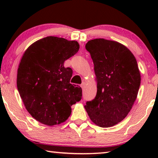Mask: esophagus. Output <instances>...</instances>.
Listing matches in <instances>:
<instances>
[{
    "instance_id": "esophagus-1",
    "label": "esophagus",
    "mask_w": 158,
    "mask_h": 158,
    "mask_svg": "<svg viewBox=\"0 0 158 158\" xmlns=\"http://www.w3.org/2000/svg\"><path fill=\"white\" fill-rule=\"evenodd\" d=\"M81 87L82 88V89H84V87H85V84H84V83H83L82 84H81Z\"/></svg>"
}]
</instances>
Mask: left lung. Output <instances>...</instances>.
Here are the masks:
<instances>
[{
    "instance_id": "8db88e82",
    "label": "left lung",
    "mask_w": 158,
    "mask_h": 158,
    "mask_svg": "<svg viewBox=\"0 0 158 158\" xmlns=\"http://www.w3.org/2000/svg\"><path fill=\"white\" fill-rule=\"evenodd\" d=\"M94 64L97 94L84 107L91 121L102 127L123 121L136 100L141 84L137 62L118 42L94 39L85 44Z\"/></svg>"
}]
</instances>
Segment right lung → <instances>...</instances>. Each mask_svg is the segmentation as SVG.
<instances>
[{
	"mask_svg": "<svg viewBox=\"0 0 158 158\" xmlns=\"http://www.w3.org/2000/svg\"><path fill=\"white\" fill-rule=\"evenodd\" d=\"M79 44L49 36L26 51L17 71V84L26 109L44 125L60 124L71 114V106L81 100L82 89L70 84L73 69L64 62L77 53Z\"/></svg>",
	"mask_w": 158,
	"mask_h": 158,
	"instance_id": "right-lung-1",
	"label": "right lung"
}]
</instances>
